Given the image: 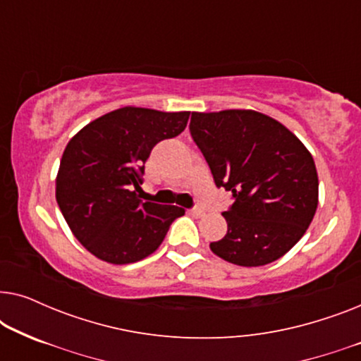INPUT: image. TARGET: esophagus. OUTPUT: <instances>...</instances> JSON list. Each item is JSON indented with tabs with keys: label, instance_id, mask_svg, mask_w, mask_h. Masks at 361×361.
Masks as SVG:
<instances>
[{
	"label": "esophagus",
	"instance_id": "34e87169",
	"mask_svg": "<svg viewBox=\"0 0 361 361\" xmlns=\"http://www.w3.org/2000/svg\"><path fill=\"white\" fill-rule=\"evenodd\" d=\"M189 214H190V215H194V216H202V215L205 214V212L202 210L200 207H194V209H190V210H189Z\"/></svg>",
	"mask_w": 361,
	"mask_h": 361
}]
</instances>
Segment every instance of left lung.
<instances>
[{
	"label": "left lung",
	"instance_id": "1",
	"mask_svg": "<svg viewBox=\"0 0 361 361\" xmlns=\"http://www.w3.org/2000/svg\"><path fill=\"white\" fill-rule=\"evenodd\" d=\"M189 130L216 187L235 199L221 214L226 235L210 250L246 268L284 256L302 238L319 204L317 169L307 147L255 110L194 111Z\"/></svg>",
	"mask_w": 361,
	"mask_h": 361
}]
</instances>
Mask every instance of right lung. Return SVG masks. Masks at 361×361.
Returning <instances> with one entry per match:
<instances>
[{
    "label": "right lung",
    "mask_w": 361,
    "mask_h": 361,
    "mask_svg": "<svg viewBox=\"0 0 361 361\" xmlns=\"http://www.w3.org/2000/svg\"><path fill=\"white\" fill-rule=\"evenodd\" d=\"M190 111L123 106L83 126L68 141L56 199L72 233L98 259L128 264L159 248L176 205L137 199L152 147L185 130Z\"/></svg>",
    "instance_id": "1"
}]
</instances>
